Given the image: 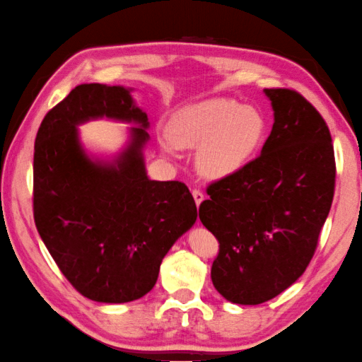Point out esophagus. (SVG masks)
I'll return each instance as SVG.
<instances>
[{
	"label": "esophagus",
	"mask_w": 362,
	"mask_h": 362,
	"mask_svg": "<svg viewBox=\"0 0 362 362\" xmlns=\"http://www.w3.org/2000/svg\"><path fill=\"white\" fill-rule=\"evenodd\" d=\"M192 195H194V200H195V205L197 206H200V204L204 202V199H205V195H204V192L200 191V189H194L192 191Z\"/></svg>",
	"instance_id": "34e87169"
}]
</instances>
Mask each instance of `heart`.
<instances>
[{"label":"heart","mask_w":362,"mask_h":362,"mask_svg":"<svg viewBox=\"0 0 362 362\" xmlns=\"http://www.w3.org/2000/svg\"><path fill=\"white\" fill-rule=\"evenodd\" d=\"M266 120L233 99H209L177 110L170 120L163 149L199 147L197 167L211 180L230 177L252 163L266 138Z\"/></svg>","instance_id":"heart-1"}]
</instances>
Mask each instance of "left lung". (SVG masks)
<instances>
[{
	"mask_svg": "<svg viewBox=\"0 0 362 362\" xmlns=\"http://www.w3.org/2000/svg\"><path fill=\"white\" fill-rule=\"evenodd\" d=\"M274 125L240 173L211 182L199 209L220 242L213 286L237 305L277 297L303 274L334 199L335 157L321 114L286 88L264 90Z\"/></svg>",
	"mask_w": 362,
	"mask_h": 362,
	"instance_id": "8db88e82",
	"label": "left lung"
}]
</instances>
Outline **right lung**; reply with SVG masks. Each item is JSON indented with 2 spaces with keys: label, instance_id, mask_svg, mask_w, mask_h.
I'll return each instance as SVG.
<instances>
[{
  "label": "right lung",
  "instance_id": "obj_1",
  "mask_svg": "<svg viewBox=\"0 0 362 362\" xmlns=\"http://www.w3.org/2000/svg\"><path fill=\"white\" fill-rule=\"evenodd\" d=\"M128 88L78 85L47 112L35 139L33 218L59 269L99 303L138 300L156 286L160 264L197 220L185 182L146 173L149 120ZM134 122L126 151L91 159L76 126L94 117Z\"/></svg>",
  "mask_w": 362,
  "mask_h": 362
}]
</instances>
